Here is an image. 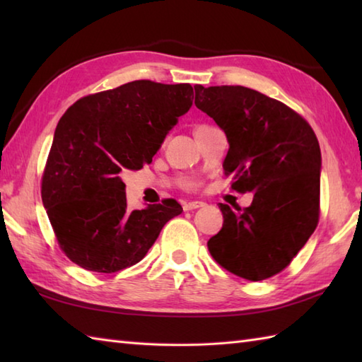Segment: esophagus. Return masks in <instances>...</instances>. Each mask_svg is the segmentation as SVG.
<instances>
[{
  "label": "esophagus",
  "mask_w": 362,
  "mask_h": 362,
  "mask_svg": "<svg viewBox=\"0 0 362 362\" xmlns=\"http://www.w3.org/2000/svg\"><path fill=\"white\" fill-rule=\"evenodd\" d=\"M204 205H205L204 202H199V201H196V202H185V204H183V210H185V211L196 210V209H201V206H204Z\"/></svg>",
  "instance_id": "34e87169"
}]
</instances>
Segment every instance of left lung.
<instances>
[{
    "instance_id": "8db88e82",
    "label": "left lung",
    "mask_w": 362,
    "mask_h": 362,
    "mask_svg": "<svg viewBox=\"0 0 362 362\" xmlns=\"http://www.w3.org/2000/svg\"><path fill=\"white\" fill-rule=\"evenodd\" d=\"M194 104L224 130L232 189L253 191L250 206L221 204L224 224L206 245L228 272L250 281L286 269L320 214V148L302 115L241 86H194Z\"/></svg>"
}]
</instances>
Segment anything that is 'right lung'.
I'll use <instances>...</instances> for the list:
<instances>
[{
	"label": "right lung",
	"mask_w": 362,
	"mask_h": 362,
	"mask_svg": "<svg viewBox=\"0 0 362 362\" xmlns=\"http://www.w3.org/2000/svg\"><path fill=\"white\" fill-rule=\"evenodd\" d=\"M191 98L189 83L143 79L68 107L45 165L42 201L59 247L73 263L101 274L134 266L182 213L174 199L130 211L119 174L151 163Z\"/></svg>",
	"instance_id": "add662e5"
}]
</instances>
